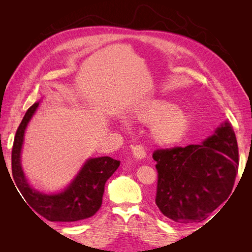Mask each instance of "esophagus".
I'll return each instance as SVG.
<instances>
[{
  "instance_id": "obj_1",
  "label": "esophagus",
  "mask_w": 252,
  "mask_h": 252,
  "mask_svg": "<svg viewBox=\"0 0 252 252\" xmlns=\"http://www.w3.org/2000/svg\"><path fill=\"white\" fill-rule=\"evenodd\" d=\"M131 152H132V156L136 159H142V158H144L145 157H146V152H145L144 147L140 146V145H136V146L132 147Z\"/></svg>"
}]
</instances>
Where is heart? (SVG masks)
<instances>
[{
	"label": "heart",
	"mask_w": 252,
	"mask_h": 252,
	"mask_svg": "<svg viewBox=\"0 0 252 252\" xmlns=\"http://www.w3.org/2000/svg\"><path fill=\"white\" fill-rule=\"evenodd\" d=\"M134 119L143 125H151V139L161 146H171L181 142L190 127L188 113L169 102L154 101L144 105L134 113ZM128 129V124H122Z\"/></svg>",
	"instance_id": "obj_1"
}]
</instances>
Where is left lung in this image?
Returning <instances> with one entry per match:
<instances>
[{"mask_svg": "<svg viewBox=\"0 0 252 252\" xmlns=\"http://www.w3.org/2000/svg\"><path fill=\"white\" fill-rule=\"evenodd\" d=\"M156 204L177 223L207 219L230 195L239 167L232 125L226 121L197 145L158 149Z\"/></svg>", "mask_w": 252, "mask_h": 252, "instance_id": "1", "label": "left lung"}]
</instances>
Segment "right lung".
I'll return each instance as SVG.
<instances>
[{"label": "right lung", "instance_id": "right-lung-1", "mask_svg": "<svg viewBox=\"0 0 252 252\" xmlns=\"http://www.w3.org/2000/svg\"><path fill=\"white\" fill-rule=\"evenodd\" d=\"M39 105L36 102L26 111L14 136L11 152L14 183L28 207L50 222H77L93 217L102 205L106 181L119 168L120 161L110 157L88 158L63 191L52 194L37 191L28 184L23 172L21 151L26 127Z\"/></svg>", "mask_w": 252, "mask_h": 252}]
</instances>
